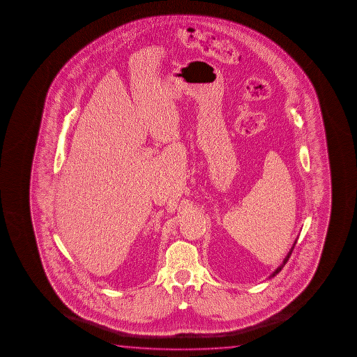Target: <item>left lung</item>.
Instances as JSON below:
<instances>
[{"label":"left lung","instance_id":"1","mask_svg":"<svg viewBox=\"0 0 357 357\" xmlns=\"http://www.w3.org/2000/svg\"><path fill=\"white\" fill-rule=\"evenodd\" d=\"M297 240H295V242H294V245H292V248H291L290 251H289V254H287V256L284 257V262L280 265V266L275 270V271L272 272L271 275H270V278H273V276H276L278 275V272L281 271L282 268H284V265H286V262L289 261V259H290L291 254H292V251H294V248H295V245H296Z\"/></svg>","mask_w":357,"mask_h":357}]
</instances>
